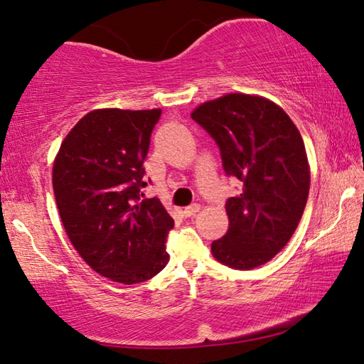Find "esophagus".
Here are the masks:
<instances>
[{"label": "esophagus", "mask_w": 364, "mask_h": 364, "mask_svg": "<svg viewBox=\"0 0 364 364\" xmlns=\"http://www.w3.org/2000/svg\"><path fill=\"white\" fill-rule=\"evenodd\" d=\"M199 210H200L199 204H191V205H188L186 208H184L183 215H184V217H193V215H196Z\"/></svg>", "instance_id": "esophagus-1"}]
</instances>
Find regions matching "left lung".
<instances>
[{
	"instance_id": "8db88e82",
	"label": "left lung",
	"mask_w": 364,
	"mask_h": 364,
	"mask_svg": "<svg viewBox=\"0 0 364 364\" xmlns=\"http://www.w3.org/2000/svg\"><path fill=\"white\" fill-rule=\"evenodd\" d=\"M218 146L228 176L242 189L226 200L230 228L212 242L220 263L252 269L269 262L292 237L304 215L310 167L297 127L260 96L226 95L191 114Z\"/></svg>"
}]
</instances>
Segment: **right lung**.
I'll use <instances>...</instances> for the list:
<instances>
[{"instance_id":"add662e5","label":"right lung","mask_w":364,"mask_h":364,"mask_svg":"<svg viewBox=\"0 0 364 364\" xmlns=\"http://www.w3.org/2000/svg\"><path fill=\"white\" fill-rule=\"evenodd\" d=\"M160 114L93 110L72 128L54 160V197L67 236L91 268L123 284L154 278L170 258L165 242L175 221L157 197L141 193Z\"/></svg>"}]
</instances>
